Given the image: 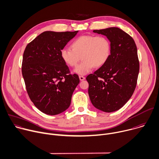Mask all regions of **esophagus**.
<instances>
[{
  "mask_svg": "<svg viewBox=\"0 0 159 159\" xmlns=\"http://www.w3.org/2000/svg\"><path fill=\"white\" fill-rule=\"evenodd\" d=\"M79 78H80V81H83L84 80H85V77H84V76H79Z\"/></svg>",
  "mask_w": 159,
  "mask_h": 159,
  "instance_id": "obj_1",
  "label": "esophagus"
}]
</instances>
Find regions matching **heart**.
Here are the masks:
<instances>
[{"mask_svg": "<svg viewBox=\"0 0 159 159\" xmlns=\"http://www.w3.org/2000/svg\"><path fill=\"white\" fill-rule=\"evenodd\" d=\"M71 49L64 48L60 51L62 61L70 67H75L81 59L83 62L75 70V73L85 75L95 67L103 66L110 58L111 45L105 36L84 35L76 38L71 44Z\"/></svg>", "mask_w": 159, "mask_h": 159, "instance_id": "b5f03b06", "label": "heart"}]
</instances>
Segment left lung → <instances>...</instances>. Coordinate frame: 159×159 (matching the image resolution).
<instances>
[{"instance_id": "left-lung-1", "label": "left lung", "mask_w": 159, "mask_h": 159, "mask_svg": "<svg viewBox=\"0 0 159 159\" xmlns=\"http://www.w3.org/2000/svg\"><path fill=\"white\" fill-rule=\"evenodd\" d=\"M107 37L111 52L105 64L86 77L93 105L105 112L120 109L132 96L139 73L137 49L133 38L118 27L94 30Z\"/></svg>"}]
</instances>
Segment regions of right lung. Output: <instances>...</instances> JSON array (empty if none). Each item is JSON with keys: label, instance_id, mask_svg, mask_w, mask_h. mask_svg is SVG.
Masks as SVG:
<instances>
[{"label": "right lung", "instance_id": "add662e5", "mask_svg": "<svg viewBox=\"0 0 159 159\" xmlns=\"http://www.w3.org/2000/svg\"><path fill=\"white\" fill-rule=\"evenodd\" d=\"M78 32H43L24 50L22 73L26 90L35 107L45 114L56 115L67 110L80 83L60 57L61 50Z\"/></svg>", "mask_w": 159, "mask_h": 159}]
</instances>
